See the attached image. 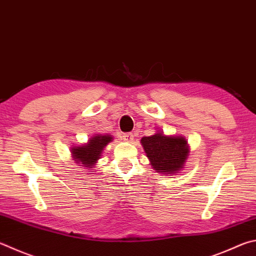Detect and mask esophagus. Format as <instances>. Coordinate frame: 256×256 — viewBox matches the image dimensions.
<instances>
[{
  "mask_svg": "<svg viewBox=\"0 0 256 256\" xmlns=\"http://www.w3.org/2000/svg\"><path fill=\"white\" fill-rule=\"evenodd\" d=\"M123 138H124V141H126V142H132L134 140V136L132 133H125L123 136Z\"/></svg>",
  "mask_w": 256,
  "mask_h": 256,
  "instance_id": "esophagus-1",
  "label": "esophagus"
}]
</instances>
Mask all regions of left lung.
<instances>
[{"mask_svg":"<svg viewBox=\"0 0 256 256\" xmlns=\"http://www.w3.org/2000/svg\"><path fill=\"white\" fill-rule=\"evenodd\" d=\"M141 144L150 164L161 174H176L184 168L189 156V144L182 136H166L159 130L153 136H143Z\"/></svg>","mask_w":256,"mask_h":256,"instance_id":"obj_1","label":"left lung"}]
</instances>
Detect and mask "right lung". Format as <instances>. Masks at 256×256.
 Segmentation results:
<instances>
[{
	"label": "right lung",
	"instance_id": "obj_1",
	"mask_svg": "<svg viewBox=\"0 0 256 256\" xmlns=\"http://www.w3.org/2000/svg\"><path fill=\"white\" fill-rule=\"evenodd\" d=\"M113 141L110 134H94L90 138L87 143L82 146H72L70 148L72 159L77 166H85L88 170H92L102 158V152L108 143Z\"/></svg>",
	"mask_w": 256,
	"mask_h": 256
}]
</instances>
